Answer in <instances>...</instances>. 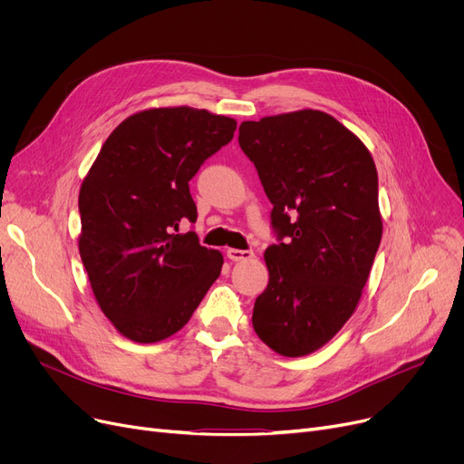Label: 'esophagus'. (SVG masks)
<instances>
[{"label": "esophagus", "instance_id": "34e87169", "mask_svg": "<svg viewBox=\"0 0 464 464\" xmlns=\"http://www.w3.org/2000/svg\"><path fill=\"white\" fill-rule=\"evenodd\" d=\"M227 257L231 261H246L250 257H254V252L252 250H237V248H229L227 250Z\"/></svg>", "mask_w": 464, "mask_h": 464}]
</instances>
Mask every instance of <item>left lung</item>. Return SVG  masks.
<instances>
[{"label": "left lung", "instance_id": "1", "mask_svg": "<svg viewBox=\"0 0 464 464\" xmlns=\"http://www.w3.org/2000/svg\"><path fill=\"white\" fill-rule=\"evenodd\" d=\"M242 152L273 203L278 245L265 250L269 285L252 324L285 357L315 352L350 320L382 240L371 152L322 111L242 121Z\"/></svg>", "mask_w": 464, "mask_h": 464}]
</instances>
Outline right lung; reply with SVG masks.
Here are the masks:
<instances>
[{
    "label": "right lung",
    "mask_w": 464,
    "mask_h": 464,
    "mask_svg": "<svg viewBox=\"0 0 464 464\" xmlns=\"http://www.w3.org/2000/svg\"><path fill=\"white\" fill-rule=\"evenodd\" d=\"M237 130L227 116L189 107L150 109L109 135L79 193V252L112 325L135 343L180 331L224 257L199 245L189 180Z\"/></svg>",
    "instance_id": "add662e5"
}]
</instances>
